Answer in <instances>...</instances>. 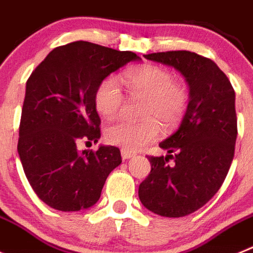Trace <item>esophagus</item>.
Returning a JSON list of instances; mask_svg holds the SVG:
<instances>
[{"label":"esophagus","mask_w":253,"mask_h":253,"mask_svg":"<svg viewBox=\"0 0 253 253\" xmlns=\"http://www.w3.org/2000/svg\"><path fill=\"white\" fill-rule=\"evenodd\" d=\"M121 155H122V159H124V160H128V159H131L135 156V154H133V152L127 151V150H124V149L121 150Z\"/></svg>","instance_id":"obj_1"}]
</instances>
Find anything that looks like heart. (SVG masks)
I'll return each instance as SVG.
<instances>
[{
	"mask_svg": "<svg viewBox=\"0 0 253 253\" xmlns=\"http://www.w3.org/2000/svg\"><path fill=\"white\" fill-rule=\"evenodd\" d=\"M122 79L129 93L146 97L143 106L146 118L138 122L116 120L107 126L106 138L127 151H137L160 136L159 121L168 129L181 121L188 107V93L175 83L171 73L155 65L131 68ZM124 99V93L113 77L104 79L95 92V107L104 117L121 110Z\"/></svg>",
	"mask_w": 253,
	"mask_h": 253,
	"instance_id": "obj_1",
	"label": "heart"
}]
</instances>
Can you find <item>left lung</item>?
<instances>
[{
    "label": "left lung",
    "instance_id": "8db88e82",
    "mask_svg": "<svg viewBox=\"0 0 253 253\" xmlns=\"http://www.w3.org/2000/svg\"><path fill=\"white\" fill-rule=\"evenodd\" d=\"M143 56L180 73L189 103L180 126L159 143L168 155L147 158L151 171L138 186V198L155 214L185 217L208 203L228 174L237 138L236 94L211 59L186 50Z\"/></svg>",
    "mask_w": 253,
    "mask_h": 253
}]
</instances>
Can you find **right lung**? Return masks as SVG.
<instances>
[{
  "label": "right lung",
  "instance_id": "add662e5",
  "mask_svg": "<svg viewBox=\"0 0 253 253\" xmlns=\"http://www.w3.org/2000/svg\"><path fill=\"white\" fill-rule=\"evenodd\" d=\"M131 61L118 51L87 42L55 47L26 82L17 152L25 175L40 199L61 211L94 206L107 176L122 163L117 147L78 151L81 140L98 142L95 108L99 84Z\"/></svg>",
  "mask_w": 253,
  "mask_h": 253
}]
</instances>
